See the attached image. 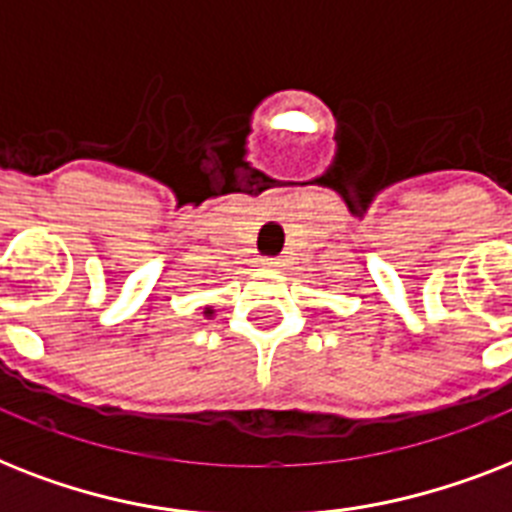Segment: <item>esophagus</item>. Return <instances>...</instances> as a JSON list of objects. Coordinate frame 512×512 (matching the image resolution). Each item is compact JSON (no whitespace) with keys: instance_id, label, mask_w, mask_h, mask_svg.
Wrapping results in <instances>:
<instances>
[{"instance_id":"obj_1","label":"esophagus","mask_w":512,"mask_h":512,"mask_svg":"<svg viewBox=\"0 0 512 512\" xmlns=\"http://www.w3.org/2000/svg\"><path fill=\"white\" fill-rule=\"evenodd\" d=\"M264 264H267V267H280V259H275V256H272V259H264Z\"/></svg>"}]
</instances>
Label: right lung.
I'll return each instance as SVG.
<instances>
[{
  "label": "right lung",
  "mask_w": 512,
  "mask_h": 512,
  "mask_svg": "<svg viewBox=\"0 0 512 512\" xmlns=\"http://www.w3.org/2000/svg\"><path fill=\"white\" fill-rule=\"evenodd\" d=\"M206 314H208V317H211V314H214V309H206Z\"/></svg>",
  "instance_id": "add662e5"
}]
</instances>
